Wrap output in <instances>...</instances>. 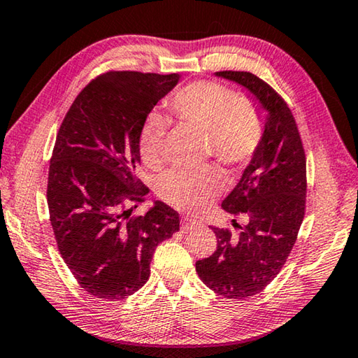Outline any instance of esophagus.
Instances as JSON below:
<instances>
[{
    "label": "esophagus",
    "instance_id": "obj_1",
    "mask_svg": "<svg viewBox=\"0 0 358 358\" xmlns=\"http://www.w3.org/2000/svg\"><path fill=\"white\" fill-rule=\"evenodd\" d=\"M196 224H197V221L192 220V217H187V216L181 217V229H183V230H189V229L196 226Z\"/></svg>",
    "mask_w": 358,
    "mask_h": 358
}]
</instances>
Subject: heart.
<instances>
[{"label":"heart","instance_id":"obj_1","mask_svg":"<svg viewBox=\"0 0 358 358\" xmlns=\"http://www.w3.org/2000/svg\"><path fill=\"white\" fill-rule=\"evenodd\" d=\"M171 113L178 124L205 137L210 155L224 166L246 164L262 143L265 124L257 107L217 83L196 82L178 90L171 99ZM166 121L150 115L138 137V155L147 167L164 166ZM226 187L222 175L213 167L202 171H172L159 181V196L172 207L201 211Z\"/></svg>","mask_w":358,"mask_h":358}]
</instances>
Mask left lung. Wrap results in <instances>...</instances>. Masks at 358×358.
Listing matches in <instances>:
<instances>
[{
    "instance_id": "left-lung-1",
    "label": "left lung",
    "mask_w": 358,
    "mask_h": 358,
    "mask_svg": "<svg viewBox=\"0 0 358 358\" xmlns=\"http://www.w3.org/2000/svg\"><path fill=\"white\" fill-rule=\"evenodd\" d=\"M216 76L246 88L265 112L262 143L221 203L241 222L232 220V230L211 227L216 251L196 262L205 286L238 300L262 292L292 251L305 217L306 156L292 112L268 83L245 71Z\"/></svg>"
}]
</instances>
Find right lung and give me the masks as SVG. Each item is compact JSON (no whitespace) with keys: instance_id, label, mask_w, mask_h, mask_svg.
<instances>
[{"instance_id":"add662e5","label":"right lung","mask_w":358,"mask_h":358,"mask_svg":"<svg viewBox=\"0 0 358 358\" xmlns=\"http://www.w3.org/2000/svg\"><path fill=\"white\" fill-rule=\"evenodd\" d=\"M180 74L110 71L85 87L66 113L48 167L47 203L59 254L83 290L115 301L150 278L156 246L180 230L156 201L132 216L148 187L137 178L138 137Z\"/></svg>"}]
</instances>
